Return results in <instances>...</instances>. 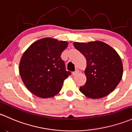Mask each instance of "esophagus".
<instances>
[{"mask_svg": "<svg viewBox=\"0 0 132 132\" xmlns=\"http://www.w3.org/2000/svg\"><path fill=\"white\" fill-rule=\"evenodd\" d=\"M78 73H79V71H74V72H73V76H76V75H78Z\"/></svg>", "mask_w": 132, "mask_h": 132, "instance_id": "1", "label": "esophagus"}]
</instances>
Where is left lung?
I'll return each mask as SVG.
<instances>
[{
    "label": "left lung",
    "mask_w": 132,
    "mask_h": 132,
    "mask_svg": "<svg viewBox=\"0 0 132 132\" xmlns=\"http://www.w3.org/2000/svg\"><path fill=\"white\" fill-rule=\"evenodd\" d=\"M74 46L86 59V82L79 91L86 97L98 99L115 89L123 76V64L117 52L100 40L78 43Z\"/></svg>",
    "instance_id": "1"
}]
</instances>
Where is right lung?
Listing matches in <instances>:
<instances>
[{
  "label": "right lung",
  "instance_id": "add662e5",
  "mask_svg": "<svg viewBox=\"0 0 132 132\" xmlns=\"http://www.w3.org/2000/svg\"><path fill=\"white\" fill-rule=\"evenodd\" d=\"M68 43L51 37L32 43L23 54L19 63V73L30 92L42 98H51L61 89L67 71L61 57Z\"/></svg>",
  "mask_w": 132,
  "mask_h": 132
}]
</instances>
